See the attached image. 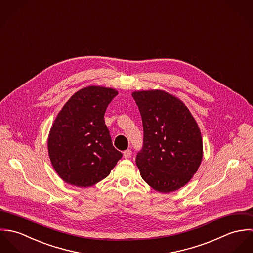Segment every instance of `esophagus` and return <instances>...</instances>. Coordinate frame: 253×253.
Returning <instances> with one entry per match:
<instances>
[{"instance_id": "obj_1", "label": "esophagus", "mask_w": 253, "mask_h": 253, "mask_svg": "<svg viewBox=\"0 0 253 253\" xmlns=\"http://www.w3.org/2000/svg\"><path fill=\"white\" fill-rule=\"evenodd\" d=\"M131 150L130 149H127V150H126V151H124V158L125 159H128V158H130L131 157Z\"/></svg>"}]
</instances>
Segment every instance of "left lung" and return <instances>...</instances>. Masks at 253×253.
Instances as JSON below:
<instances>
[{"instance_id":"obj_1","label":"left lung","mask_w":253,"mask_h":253,"mask_svg":"<svg viewBox=\"0 0 253 253\" xmlns=\"http://www.w3.org/2000/svg\"><path fill=\"white\" fill-rule=\"evenodd\" d=\"M141 114L143 147L136 165L153 189L169 193L186 185L203 159V139L189 109L164 90L134 91Z\"/></svg>"}]
</instances>
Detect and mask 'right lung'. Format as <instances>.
<instances>
[{"label":"right lung","mask_w":253,"mask_h":253,"mask_svg":"<svg viewBox=\"0 0 253 253\" xmlns=\"http://www.w3.org/2000/svg\"><path fill=\"white\" fill-rule=\"evenodd\" d=\"M118 94L114 88L90 85L74 93L50 128L47 149L61 179L89 187L107 177L123 154L115 149L104 114Z\"/></svg>","instance_id":"right-lung-1"}]
</instances>
